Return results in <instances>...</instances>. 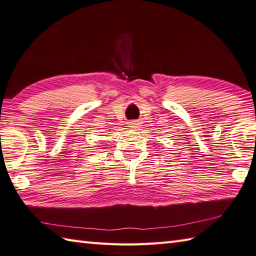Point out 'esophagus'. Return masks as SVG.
I'll return each instance as SVG.
<instances>
[{
	"mask_svg": "<svg viewBox=\"0 0 256 256\" xmlns=\"http://www.w3.org/2000/svg\"><path fill=\"white\" fill-rule=\"evenodd\" d=\"M136 124H134V122H130V127H132V128H134V127H136Z\"/></svg>",
	"mask_w": 256,
	"mask_h": 256,
	"instance_id": "34e87169",
	"label": "esophagus"
}]
</instances>
